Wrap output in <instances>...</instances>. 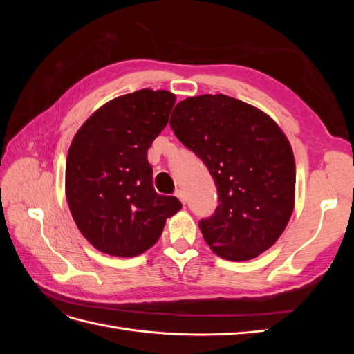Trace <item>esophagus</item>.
<instances>
[{
  "label": "esophagus",
  "mask_w": 354,
  "mask_h": 354,
  "mask_svg": "<svg viewBox=\"0 0 354 354\" xmlns=\"http://www.w3.org/2000/svg\"><path fill=\"white\" fill-rule=\"evenodd\" d=\"M176 196L181 201V203H183V205L187 202V196H186V192H185V190L177 189V190H176Z\"/></svg>",
  "instance_id": "34e87169"
}]
</instances>
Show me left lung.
Returning a JSON list of instances; mask_svg holds the SVG:
<instances>
[{"instance_id":"8db88e82","label":"left lung","mask_w":354,"mask_h":354,"mask_svg":"<svg viewBox=\"0 0 354 354\" xmlns=\"http://www.w3.org/2000/svg\"><path fill=\"white\" fill-rule=\"evenodd\" d=\"M169 125L207 165L218 205L199 229L221 259L245 261L269 250L294 208L291 145L272 118L224 94L180 102Z\"/></svg>"}]
</instances>
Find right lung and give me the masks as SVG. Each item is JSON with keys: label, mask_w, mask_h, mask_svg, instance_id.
Listing matches in <instances>:
<instances>
[{"label": "right lung", "mask_w": 354, "mask_h": 354, "mask_svg": "<svg viewBox=\"0 0 354 354\" xmlns=\"http://www.w3.org/2000/svg\"><path fill=\"white\" fill-rule=\"evenodd\" d=\"M176 95L138 90L94 112L73 137L66 198L80 232L94 248L136 257L151 248L165 220L181 208L153 189L147 149L168 124Z\"/></svg>", "instance_id": "add662e5"}]
</instances>
